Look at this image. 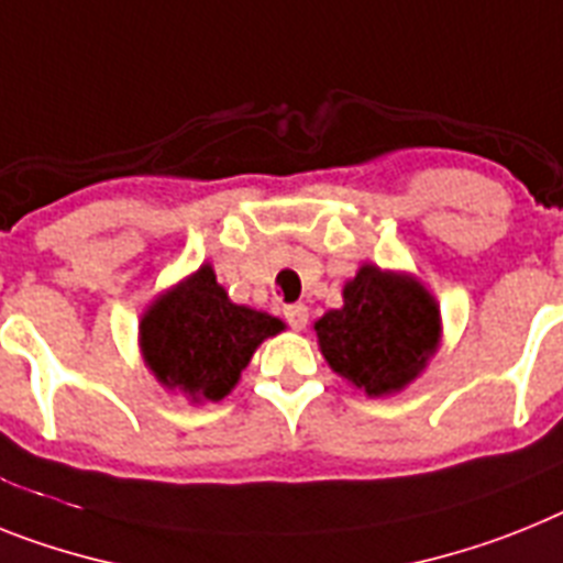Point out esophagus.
I'll use <instances>...</instances> for the list:
<instances>
[{"mask_svg": "<svg viewBox=\"0 0 563 563\" xmlns=\"http://www.w3.org/2000/svg\"><path fill=\"white\" fill-rule=\"evenodd\" d=\"M283 314H286L289 325L291 329H297V332H300V329H306V323H309V309H306L303 303L286 306V309H283Z\"/></svg>", "mask_w": 563, "mask_h": 563, "instance_id": "esophagus-1", "label": "esophagus"}]
</instances>
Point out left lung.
I'll return each mask as SVG.
<instances>
[{
    "label": "left lung",
    "instance_id": "left-lung-1",
    "mask_svg": "<svg viewBox=\"0 0 563 563\" xmlns=\"http://www.w3.org/2000/svg\"><path fill=\"white\" fill-rule=\"evenodd\" d=\"M325 363L369 398L409 386L441 343V309L415 277L361 266L343 286V309L314 323Z\"/></svg>",
    "mask_w": 563,
    "mask_h": 563
}]
</instances>
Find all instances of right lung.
Here are the masks:
<instances>
[{
	"instance_id": "1",
	"label": "right lung",
	"mask_w": 563,
	"mask_h": 563,
	"mask_svg": "<svg viewBox=\"0 0 563 563\" xmlns=\"http://www.w3.org/2000/svg\"><path fill=\"white\" fill-rule=\"evenodd\" d=\"M277 332H283V320L231 303L206 263L148 306L140 320V349L165 389L200 404L223 400L238 386L254 349Z\"/></svg>"
}]
</instances>
